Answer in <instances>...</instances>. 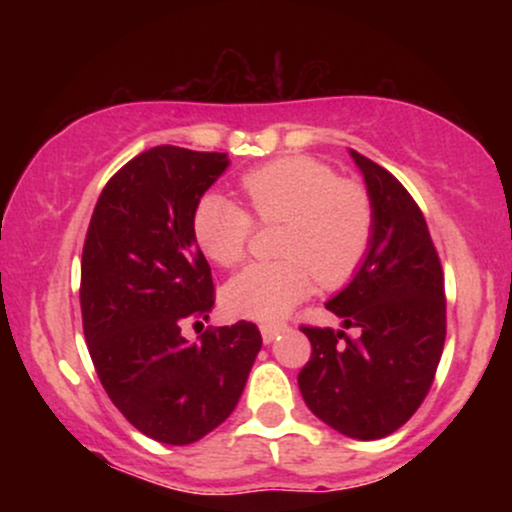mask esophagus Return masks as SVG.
Wrapping results in <instances>:
<instances>
[{
	"label": "esophagus",
	"instance_id": "esophagus-1",
	"mask_svg": "<svg viewBox=\"0 0 512 512\" xmlns=\"http://www.w3.org/2000/svg\"><path fill=\"white\" fill-rule=\"evenodd\" d=\"M260 332H262L264 344H272L281 332H286V325L284 322H276V325H260Z\"/></svg>",
	"mask_w": 512,
	"mask_h": 512
}]
</instances>
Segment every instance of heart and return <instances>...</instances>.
Segmentation results:
<instances>
[{"label":"heart","mask_w":512,"mask_h":512,"mask_svg":"<svg viewBox=\"0 0 512 512\" xmlns=\"http://www.w3.org/2000/svg\"><path fill=\"white\" fill-rule=\"evenodd\" d=\"M248 207L260 223H284L281 260L248 264L223 286L231 315L279 320L313 291L342 286L366 260L375 233V209L366 187L344 180L313 156H284L240 178ZM252 216L231 199L207 192L197 199L190 231L204 257L219 267L243 262Z\"/></svg>","instance_id":"heart-1"}]
</instances>
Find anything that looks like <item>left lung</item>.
<instances>
[{
    "label": "left lung",
    "mask_w": 512,
    "mask_h": 512,
    "mask_svg": "<svg viewBox=\"0 0 512 512\" xmlns=\"http://www.w3.org/2000/svg\"><path fill=\"white\" fill-rule=\"evenodd\" d=\"M375 209V233L354 281L327 310L358 330H301L310 361L298 373L317 419L349 438L395 433L421 407L445 344L443 267L426 219L390 170L351 151Z\"/></svg>",
    "instance_id": "left-lung-1"
}]
</instances>
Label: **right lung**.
<instances>
[{"instance_id":"right-lung-1","label":"right lung","mask_w":512,"mask_h":512,"mask_svg":"<svg viewBox=\"0 0 512 512\" xmlns=\"http://www.w3.org/2000/svg\"><path fill=\"white\" fill-rule=\"evenodd\" d=\"M226 166L216 151L154 146L108 180L86 231L79 296L88 354L122 416L158 443H195L221 426L262 346L248 320L207 327L197 344L180 334L214 308L190 216Z\"/></svg>"}]
</instances>
